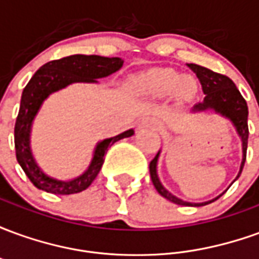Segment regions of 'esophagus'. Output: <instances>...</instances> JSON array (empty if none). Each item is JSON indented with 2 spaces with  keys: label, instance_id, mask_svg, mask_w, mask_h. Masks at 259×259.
<instances>
[{
  "label": "esophagus",
  "instance_id": "1",
  "mask_svg": "<svg viewBox=\"0 0 259 259\" xmlns=\"http://www.w3.org/2000/svg\"><path fill=\"white\" fill-rule=\"evenodd\" d=\"M157 122H154L152 119H144L140 123V127H157Z\"/></svg>",
  "mask_w": 259,
  "mask_h": 259
}]
</instances>
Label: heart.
I'll return each instance as SVG.
<instances>
[{"label":"heart","mask_w":259,"mask_h":259,"mask_svg":"<svg viewBox=\"0 0 259 259\" xmlns=\"http://www.w3.org/2000/svg\"><path fill=\"white\" fill-rule=\"evenodd\" d=\"M136 84L144 94L157 98L174 94L179 101L185 102L191 100L197 91V83L193 77H183L174 69H152L141 74Z\"/></svg>","instance_id":"1"}]
</instances>
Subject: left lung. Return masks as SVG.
<instances>
[{"label":"left lung","mask_w":259,"mask_h":259,"mask_svg":"<svg viewBox=\"0 0 259 259\" xmlns=\"http://www.w3.org/2000/svg\"><path fill=\"white\" fill-rule=\"evenodd\" d=\"M187 66L193 70L195 76L198 77L202 87V91L205 94L204 101L198 102L197 105H194L193 111L194 112H200V111H206V109H212L219 115H222L225 118H228L233 126L236 127L237 135L241 139V148H243V161H241V166H240V172L237 175L239 178L243 170L245 162V154H247V143H248V124H247V116H248V107L247 102L243 98V96L240 94V91L237 90V87L234 84L232 79H229L228 76L225 74L217 73L211 69H206L204 66L195 64H187ZM159 152H158L155 158L150 162V175H151V180L154 187L157 189L159 194L165 197L166 200L172 201L178 205H189V206H201L206 205L209 202H213L218 200L219 197L213 198L211 201L206 202H198V204H193V202H187L175 197L174 194H170L158 179L157 175V162ZM236 178V179H237Z\"/></svg>","instance_id":"1"}]
</instances>
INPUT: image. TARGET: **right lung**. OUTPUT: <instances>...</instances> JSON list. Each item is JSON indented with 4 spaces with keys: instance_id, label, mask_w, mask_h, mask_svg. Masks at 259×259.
Wrapping results in <instances>:
<instances>
[{
    "instance_id": "right-lung-1",
    "label": "right lung",
    "mask_w": 259,
    "mask_h": 259,
    "mask_svg": "<svg viewBox=\"0 0 259 259\" xmlns=\"http://www.w3.org/2000/svg\"><path fill=\"white\" fill-rule=\"evenodd\" d=\"M122 65L123 59L118 57L108 58L100 55L77 54L47 62L33 74L22 93L19 113L15 123V150L18 162L37 189L61 195L74 194L85 190L94 182L97 175L100 174V169L104 163V155L107 154L108 148L113 143L135 135L133 129H130L115 137L100 141L84 174L68 182L54 179L44 174L38 168L30 150L31 124L42 102L50 94L65 89L72 83H98L97 79L115 73L122 68Z\"/></svg>"
}]
</instances>
